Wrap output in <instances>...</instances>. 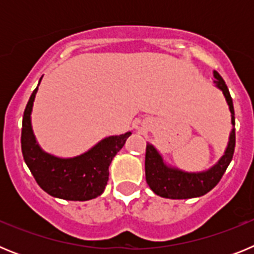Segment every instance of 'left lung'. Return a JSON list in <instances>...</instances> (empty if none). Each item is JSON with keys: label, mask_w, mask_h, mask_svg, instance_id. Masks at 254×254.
I'll return each instance as SVG.
<instances>
[{"label": "left lung", "mask_w": 254, "mask_h": 254, "mask_svg": "<svg viewBox=\"0 0 254 254\" xmlns=\"http://www.w3.org/2000/svg\"><path fill=\"white\" fill-rule=\"evenodd\" d=\"M214 76L216 78L214 81L215 85L223 91L228 102L229 109L232 113V123L234 126L229 137L225 154L220 159L219 163L207 172L186 173L165 165L156 149L147 143L146 155H145V174H146L147 185L158 196L173 199H186L203 196L219 183L232 161L235 149V117L233 99L225 81L219 75V72L214 71Z\"/></svg>", "instance_id": "1"}]
</instances>
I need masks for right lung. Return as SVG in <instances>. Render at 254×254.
Instances as JSON below:
<instances>
[{
  "mask_svg": "<svg viewBox=\"0 0 254 254\" xmlns=\"http://www.w3.org/2000/svg\"><path fill=\"white\" fill-rule=\"evenodd\" d=\"M38 86L26 104L21 128V151L39 187L53 197L87 201L100 196L107 186L109 165L131 132L111 136L72 159L56 158L40 149L31 129L30 114Z\"/></svg>",
  "mask_w": 254,
  "mask_h": 254,
  "instance_id": "add662e5",
  "label": "right lung"
}]
</instances>
